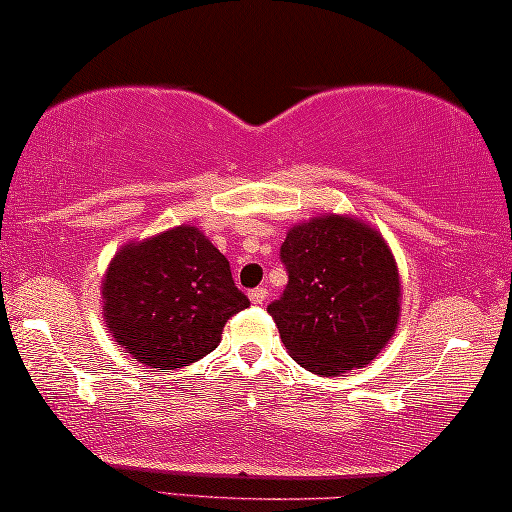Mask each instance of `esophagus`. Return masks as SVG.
<instances>
[{"label":"esophagus","instance_id":"obj_1","mask_svg":"<svg viewBox=\"0 0 512 512\" xmlns=\"http://www.w3.org/2000/svg\"><path fill=\"white\" fill-rule=\"evenodd\" d=\"M265 298H268V289H265V286H258V289L249 291V300L254 305H263Z\"/></svg>","mask_w":512,"mask_h":512}]
</instances>
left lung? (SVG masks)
<instances>
[{
    "label": "left lung",
    "instance_id": "1",
    "mask_svg": "<svg viewBox=\"0 0 512 512\" xmlns=\"http://www.w3.org/2000/svg\"><path fill=\"white\" fill-rule=\"evenodd\" d=\"M279 258L289 282L268 312L293 361L326 377L373 361L401 310L382 235L349 216H319L289 230Z\"/></svg>",
    "mask_w": 512,
    "mask_h": 512
}]
</instances>
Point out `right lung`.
<instances>
[{"label":"right lung","instance_id":"obj_1","mask_svg":"<svg viewBox=\"0 0 512 512\" xmlns=\"http://www.w3.org/2000/svg\"><path fill=\"white\" fill-rule=\"evenodd\" d=\"M102 298L118 345L160 373L214 352L226 321L249 307L228 258L193 226L123 247L109 263Z\"/></svg>","mask_w":512,"mask_h":512}]
</instances>
